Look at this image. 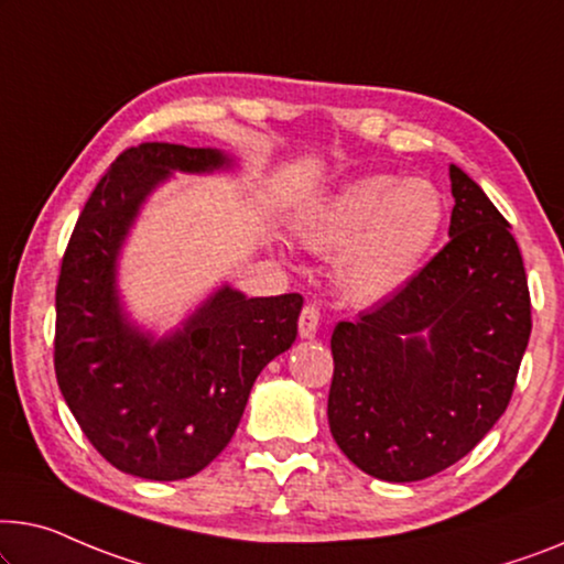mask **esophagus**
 <instances>
[{"label":"esophagus","mask_w":564,"mask_h":564,"mask_svg":"<svg viewBox=\"0 0 564 564\" xmlns=\"http://www.w3.org/2000/svg\"><path fill=\"white\" fill-rule=\"evenodd\" d=\"M318 322H322L318 308L314 304H306L301 308V316H299V334L304 336V339H314L318 332Z\"/></svg>","instance_id":"1"}]
</instances>
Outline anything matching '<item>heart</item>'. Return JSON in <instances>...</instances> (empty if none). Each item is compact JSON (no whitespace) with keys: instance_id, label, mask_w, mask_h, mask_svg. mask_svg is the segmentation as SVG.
<instances>
[{"instance_id":"obj_1","label":"heart","mask_w":564,"mask_h":564,"mask_svg":"<svg viewBox=\"0 0 564 564\" xmlns=\"http://www.w3.org/2000/svg\"><path fill=\"white\" fill-rule=\"evenodd\" d=\"M443 225L445 199L431 180L365 174L301 209L293 235L311 253H336V283L351 301L377 304L415 279Z\"/></svg>"}]
</instances>
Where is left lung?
Segmentation results:
<instances>
[{
	"label": "left lung",
	"mask_w": 564,
	"mask_h": 564,
	"mask_svg": "<svg viewBox=\"0 0 564 564\" xmlns=\"http://www.w3.org/2000/svg\"><path fill=\"white\" fill-rule=\"evenodd\" d=\"M451 240L405 289L332 334L329 427L365 474L392 484L441 474L507 410L532 304L509 223L451 164Z\"/></svg>",
	"instance_id": "8db88e82"
}]
</instances>
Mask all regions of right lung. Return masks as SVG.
Segmentation results:
<instances>
[{
  "instance_id": "right-lung-1",
  "label": "right lung",
  "mask_w": 564,
  "mask_h": 564,
  "mask_svg": "<svg viewBox=\"0 0 564 564\" xmlns=\"http://www.w3.org/2000/svg\"><path fill=\"white\" fill-rule=\"evenodd\" d=\"M220 149L141 144L100 176L75 223L55 291V375L80 431L108 464L180 481L220 456L256 377L296 341L299 293L248 299L223 285L154 339L123 314L116 268L141 205L172 172L228 170Z\"/></svg>"
}]
</instances>
